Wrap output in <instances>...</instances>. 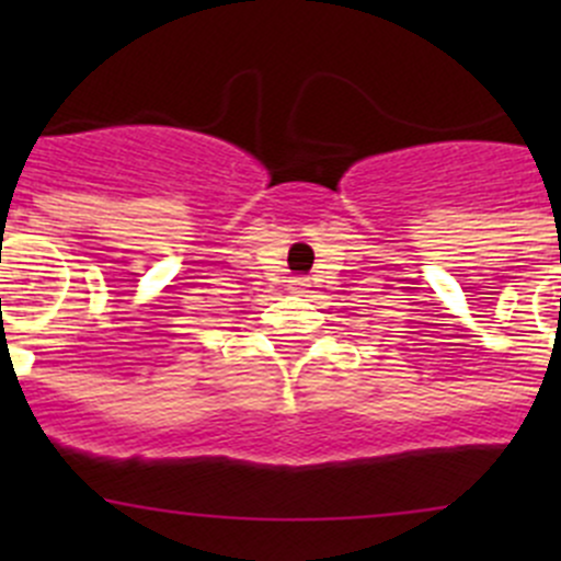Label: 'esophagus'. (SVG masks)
Segmentation results:
<instances>
[{"instance_id": "34e87169", "label": "esophagus", "mask_w": 561, "mask_h": 561, "mask_svg": "<svg viewBox=\"0 0 561 561\" xmlns=\"http://www.w3.org/2000/svg\"><path fill=\"white\" fill-rule=\"evenodd\" d=\"M290 290L293 293H309V279H304V276H293Z\"/></svg>"}]
</instances>
